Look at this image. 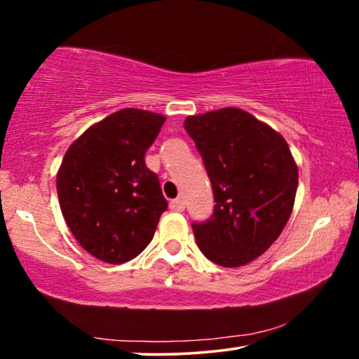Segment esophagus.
I'll return each instance as SVG.
<instances>
[{"label": "esophagus", "mask_w": 359, "mask_h": 359, "mask_svg": "<svg viewBox=\"0 0 359 359\" xmlns=\"http://www.w3.org/2000/svg\"><path fill=\"white\" fill-rule=\"evenodd\" d=\"M170 209L173 212H183L184 210V201L178 197V199H173L170 202Z\"/></svg>", "instance_id": "1"}]
</instances>
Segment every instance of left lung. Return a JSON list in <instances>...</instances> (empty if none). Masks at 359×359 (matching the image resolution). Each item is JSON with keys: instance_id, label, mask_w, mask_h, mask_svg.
<instances>
[{"instance_id": "8db88e82", "label": "left lung", "mask_w": 359, "mask_h": 359, "mask_svg": "<svg viewBox=\"0 0 359 359\" xmlns=\"http://www.w3.org/2000/svg\"><path fill=\"white\" fill-rule=\"evenodd\" d=\"M204 160L214 215L192 223L197 246L222 267L262 256L293 212L298 167L287 141L241 108H222L184 119Z\"/></svg>"}]
</instances>
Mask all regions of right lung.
I'll use <instances>...</instances> for the list:
<instances>
[{
	"instance_id": "right-lung-1",
	"label": "right lung",
	"mask_w": 359,
	"mask_h": 359,
	"mask_svg": "<svg viewBox=\"0 0 359 359\" xmlns=\"http://www.w3.org/2000/svg\"><path fill=\"white\" fill-rule=\"evenodd\" d=\"M163 115L123 108L81 134L56 175L61 214L77 243L108 264L139 256L152 241L167 201L144 155Z\"/></svg>"
}]
</instances>
